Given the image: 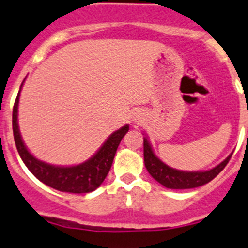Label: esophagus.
<instances>
[{
    "instance_id": "34e87169",
    "label": "esophagus",
    "mask_w": 248,
    "mask_h": 248,
    "mask_svg": "<svg viewBox=\"0 0 248 248\" xmlns=\"http://www.w3.org/2000/svg\"><path fill=\"white\" fill-rule=\"evenodd\" d=\"M132 120H133L134 122H139V121H141V112H139V111L134 112V114H133V117H132Z\"/></svg>"
}]
</instances>
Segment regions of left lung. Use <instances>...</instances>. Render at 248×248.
Instances as JSON below:
<instances>
[{
  "label": "left lung",
  "instance_id": "left-lung-1",
  "mask_svg": "<svg viewBox=\"0 0 248 248\" xmlns=\"http://www.w3.org/2000/svg\"><path fill=\"white\" fill-rule=\"evenodd\" d=\"M232 154H230L223 162L208 170H196V172H185V170H175L163 163L157 156L154 154L153 148L148 139L144 138V163L150 173L151 177L157 180L160 184L168 189H193L207 184L208 182L217 177L223 168L228 165Z\"/></svg>",
  "mask_w": 248,
  "mask_h": 248
}]
</instances>
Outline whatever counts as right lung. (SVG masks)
<instances>
[{"mask_svg":"<svg viewBox=\"0 0 248 248\" xmlns=\"http://www.w3.org/2000/svg\"><path fill=\"white\" fill-rule=\"evenodd\" d=\"M25 81V80H24ZM23 81V83H24ZM20 86V90L23 87ZM19 91L16 95V103L13 107V117H12V126H13L14 141H16V150L20 155L21 160L25 163L31 173L43 184L48 185L55 190L64 191V193L73 194H86L95 190V189L104 182L105 177L111 168L115 154L119 148L120 141L128 132L129 126L121 127L115 131L109 138L105 140L102 148L83 163L76 166H54L46 163L31 155L30 151L26 149L18 126V105H19Z\"/></svg>","mask_w":248,"mask_h":248,"instance_id":"add662e5","label":"right lung"}]
</instances>
